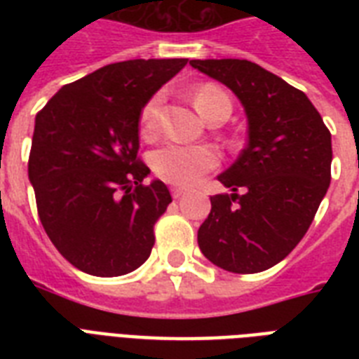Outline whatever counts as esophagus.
Returning <instances> with one entry per match:
<instances>
[{
  "label": "esophagus",
  "mask_w": 359,
  "mask_h": 359,
  "mask_svg": "<svg viewBox=\"0 0 359 359\" xmlns=\"http://www.w3.org/2000/svg\"><path fill=\"white\" fill-rule=\"evenodd\" d=\"M184 194H186L184 188H179V186H173V188H171V196H173L175 199H179V197H182Z\"/></svg>",
  "instance_id": "obj_1"
}]
</instances>
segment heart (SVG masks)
I'll return each mask as SVG.
<instances>
[{
  "mask_svg": "<svg viewBox=\"0 0 359 359\" xmlns=\"http://www.w3.org/2000/svg\"><path fill=\"white\" fill-rule=\"evenodd\" d=\"M162 100V93H158L141 109L140 123L145 135L156 132ZM194 100H196L197 111L205 119H208L219 108H225L231 114L229 97L216 86L199 87ZM218 154L208 147L177 145V143H168V145L160 147L152 152L151 158L152 169L156 171L158 177L179 186L196 184L203 175L212 171L218 165Z\"/></svg>",
  "mask_w": 359,
  "mask_h": 359,
  "instance_id": "obj_1",
  "label": "heart"
}]
</instances>
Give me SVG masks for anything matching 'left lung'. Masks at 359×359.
Listing matches in <instances>:
<instances>
[{
  "instance_id": "1",
  "label": "left lung",
  "mask_w": 359,
  "mask_h": 359,
  "mask_svg": "<svg viewBox=\"0 0 359 359\" xmlns=\"http://www.w3.org/2000/svg\"><path fill=\"white\" fill-rule=\"evenodd\" d=\"M235 93L248 119V145L218 180L233 194L210 197L197 231L203 255L233 273L283 261L304 238L326 196L332 134L311 100L245 59H191Z\"/></svg>"
}]
</instances>
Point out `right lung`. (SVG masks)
Masks as SVG:
<instances>
[{
    "mask_svg": "<svg viewBox=\"0 0 359 359\" xmlns=\"http://www.w3.org/2000/svg\"><path fill=\"white\" fill-rule=\"evenodd\" d=\"M188 59H130L61 87L35 117L27 173L41 224L78 270L134 272L151 255L171 203L137 160L141 109Z\"/></svg>",
    "mask_w": 359,
    "mask_h": 359,
    "instance_id": "right-lung-1",
    "label": "right lung"
}]
</instances>
